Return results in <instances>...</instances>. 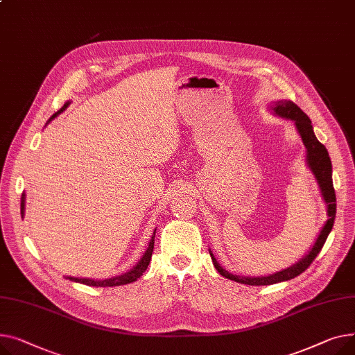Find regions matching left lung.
Listing matches in <instances>:
<instances>
[{"label": "left lung", "mask_w": 355, "mask_h": 355, "mask_svg": "<svg viewBox=\"0 0 355 355\" xmlns=\"http://www.w3.org/2000/svg\"><path fill=\"white\" fill-rule=\"evenodd\" d=\"M269 110H272L275 114H278L279 117H284L286 120H293L295 123V128L304 141V146L306 149V164L308 168L311 169V172L314 173L318 186L321 189L322 198L327 203V215L328 219L325 222V225L322 226L321 232L314 243L309 249V252L300 259L295 265L289 266L284 270H279V272H275L272 275L268 277H241V275H234L231 272H227L226 269H223L219 262L216 261V258L214 257V254L209 251L212 262L216 268L218 272L227 278L231 281L239 282V284H245V285H272V284H278V282H284V281H289L295 277H298L300 274H302L304 270L312 263L317 258V255L320 254V251L322 249L332 225H334V219H336V212H337V203H336V191H334V184H332V164H331V159L328 156V152L325 149V146L322 143L318 141V139L315 137L314 129H312V123L309 120V117L297 106L295 103H293L291 100H279V101H274L269 106Z\"/></svg>", "instance_id": "obj_1"}]
</instances>
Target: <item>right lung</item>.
<instances>
[{"label": "right lung", "mask_w": 355, "mask_h": 355, "mask_svg": "<svg viewBox=\"0 0 355 355\" xmlns=\"http://www.w3.org/2000/svg\"><path fill=\"white\" fill-rule=\"evenodd\" d=\"M69 101L62 106L57 113H54L49 121H51L54 117H57L61 112H64L67 107H69ZM26 193H23V196H21V215H24V209H26ZM155 235H156V231L153 232L152 235V239L149 242V246L148 249H146V252L143 254V257L140 258V261L129 270V272L123 274V275H119V277H113V278H109V279H103V281H97V279H89V278H74V277H67V279L73 281V282H80V284H85V285H89V286H119V285H126V284H130V282H135L137 281V278H140L143 275V272L146 269H148L149 266V262L152 259V252H153V246H155Z\"/></svg>", "instance_id": "obj_1"}]
</instances>
